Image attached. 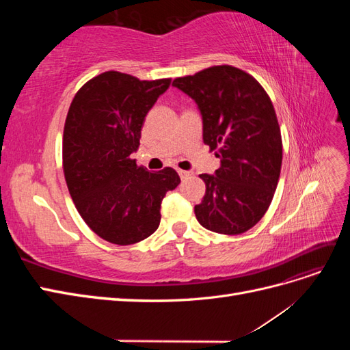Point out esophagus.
I'll use <instances>...</instances> for the list:
<instances>
[{
	"mask_svg": "<svg viewBox=\"0 0 350 350\" xmlns=\"http://www.w3.org/2000/svg\"><path fill=\"white\" fill-rule=\"evenodd\" d=\"M178 174H179V176H181V178H187V176L191 175V172H189V171H183V169H179Z\"/></svg>",
	"mask_w": 350,
	"mask_h": 350,
	"instance_id": "1",
	"label": "esophagus"
}]
</instances>
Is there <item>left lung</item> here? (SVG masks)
Segmentation results:
<instances>
[{"mask_svg": "<svg viewBox=\"0 0 350 350\" xmlns=\"http://www.w3.org/2000/svg\"><path fill=\"white\" fill-rule=\"evenodd\" d=\"M203 120V142L217 150L220 167L201 174L206 194L194 207L198 224L217 234L239 235L266 213L279 183L282 135L261 84L230 66L175 79Z\"/></svg>", "mask_w": 350, "mask_h": 350, "instance_id": "left-lung-1", "label": "left lung"}]
</instances>
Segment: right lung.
Masks as SVG:
<instances>
[{
    "label": "right lung",
    "instance_id": "add662e5",
    "mask_svg": "<svg viewBox=\"0 0 350 350\" xmlns=\"http://www.w3.org/2000/svg\"><path fill=\"white\" fill-rule=\"evenodd\" d=\"M171 79L139 80L107 71L76 93L64 125L62 165L70 196L102 239L131 245L161 224L165 194L181 183L175 169L149 172L131 154L144 118Z\"/></svg>",
    "mask_w": 350,
    "mask_h": 350
}]
</instances>
